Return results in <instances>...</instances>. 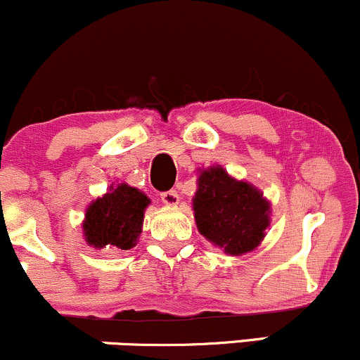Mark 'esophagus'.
<instances>
[{
  "label": "esophagus",
  "instance_id": "obj_1",
  "mask_svg": "<svg viewBox=\"0 0 360 360\" xmlns=\"http://www.w3.org/2000/svg\"><path fill=\"white\" fill-rule=\"evenodd\" d=\"M160 200H162L164 205L167 206H177L179 205V196H177L176 191H166L160 194Z\"/></svg>",
  "mask_w": 360,
  "mask_h": 360
}]
</instances>
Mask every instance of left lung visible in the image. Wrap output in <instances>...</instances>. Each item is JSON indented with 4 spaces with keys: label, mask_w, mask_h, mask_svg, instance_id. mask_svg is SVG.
<instances>
[{
    "label": "left lung",
    "mask_w": 360,
    "mask_h": 360,
    "mask_svg": "<svg viewBox=\"0 0 360 360\" xmlns=\"http://www.w3.org/2000/svg\"><path fill=\"white\" fill-rule=\"evenodd\" d=\"M196 184L193 212L198 232L233 257L257 249L271 226V201L264 193L221 166L200 169Z\"/></svg>",
    "instance_id": "1"
}]
</instances>
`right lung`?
<instances>
[{
	"instance_id": "obj_1",
	"label": "right lung",
	"mask_w": 360,
	"mask_h": 360,
	"mask_svg": "<svg viewBox=\"0 0 360 360\" xmlns=\"http://www.w3.org/2000/svg\"><path fill=\"white\" fill-rule=\"evenodd\" d=\"M150 198L127 183L111 184L108 193L91 201L82 220L84 240L93 249L128 250L137 245L143 213Z\"/></svg>"
}]
</instances>
